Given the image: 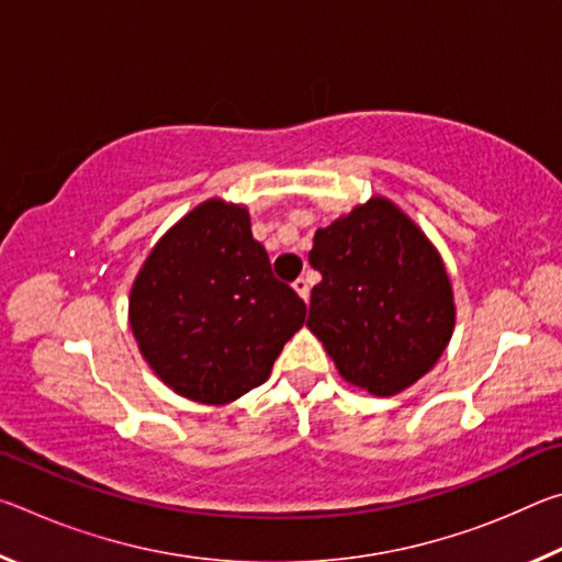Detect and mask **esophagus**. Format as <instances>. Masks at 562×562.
Listing matches in <instances>:
<instances>
[{
  "label": "esophagus",
  "mask_w": 562,
  "mask_h": 562,
  "mask_svg": "<svg viewBox=\"0 0 562 562\" xmlns=\"http://www.w3.org/2000/svg\"><path fill=\"white\" fill-rule=\"evenodd\" d=\"M292 288H294V292H297L304 302H307V297H310V282H307V280H304V278L294 280Z\"/></svg>",
  "instance_id": "1"
}]
</instances>
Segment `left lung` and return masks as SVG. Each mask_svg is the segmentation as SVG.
I'll return each instance as SVG.
<instances>
[{
    "label": "left lung",
    "instance_id": "left-lung-1",
    "mask_svg": "<svg viewBox=\"0 0 562 562\" xmlns=\"http://www.w3.org/2000/svg\"><path fill=\"white\" fill-rule=\"evenodd\" d=\"M307 327L339 374L374 396L418 382L453 335L456 307L441 255L386 198L315 233Z\"/></svg>",
    "mask_w": 562,
    "mask_h": 562
}]
</instances>
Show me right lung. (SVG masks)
I'll return each mask as SVG.
<instances>
[{"mask_svg":"<svg viewBox=\"0 0 562 562\" xmlns=\"http://www.w3.org/2000/svg\"><path fill=\"white\" fill-rule=\"evenodd\" d=\"M307 307L272 274L243 205L193 207L160 237L128 297L140 355L160 382L201 404H231L270 376Z\"/></svg>","mask_w":562,"mask_h":562,"instance_id":"1","label":"right lung"}]
</instances>
